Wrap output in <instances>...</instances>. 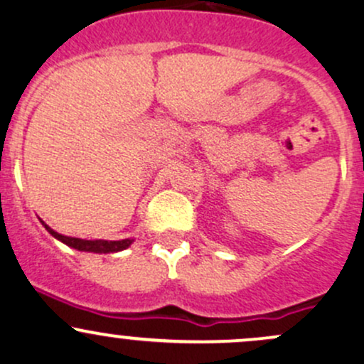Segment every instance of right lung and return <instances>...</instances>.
Wrapping results in <instances>:
<instances>
[{
    "mask_svg": "<svg viewBox=\"0 0 364 364\" xmlns=\"http://www.w3.org/2000/svg\"><path fill=\"white\" fill-rule=\"evenodd\" d=\"M41 223L51 237H55L57 240L72 247V249L81 250V252H95V254L121 252V250L127 249V247L134 242V238H124V240H82V238H74V237H65V235H60L55 230H51V228L48 226L45 221H41Z\"/></svg>",
    "mask_w": 364,
    "mask_h": 364,
    "instance_id": "obj_1",
    "label": "right lung"
}]
</instances>
